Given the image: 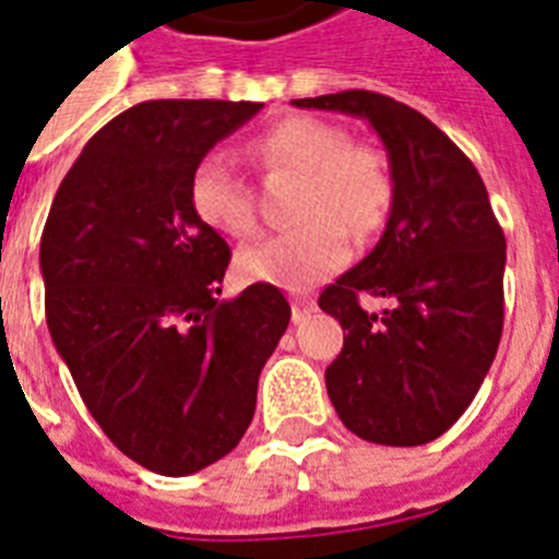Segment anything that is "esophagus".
Listing matches in <instances>:
<instances>
[{
    "label": "esophagus",
    "mask_w": 559,
    "mask_h": 559,
    "mask_svg": "<svg viewBox=\"0 0 559 559\" xmlns=\"http://www.w3.org/2000/svg\"><path fill=\"white\" fill-rule=\"evenodd\" d=\"M313 313V301L307 296L293 298V322H305L307 316Z\"/></svg>",
    "instance_id": "1"
}]
</instances>
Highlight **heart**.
<instances>
[{"label": "heart", "mask_w": 559, "mask_h": 559, "mask_svg": "<svg viewBox=\"0 0 559 559\" xmlns=\"http://www.w3.org/2000/svg\"><path fill=\"white\" fill-rule=\"evenodd\" d=\"M249 151L263 168L301 174L296 217L301 223L240 249L237 272L246 281L305 289L336 272L350 254V235H377L397 197L389 156L350 142L342 124L316 116H287L254 135ZM188 202L202 226L226 237H252L258 228L252 188L235 165L211 153L197 162Z\"/></svg>", "instance_id": "b5f03b06"}]
</instances>
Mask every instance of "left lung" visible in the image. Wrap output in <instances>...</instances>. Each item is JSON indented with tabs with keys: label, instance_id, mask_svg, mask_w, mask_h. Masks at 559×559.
Here are the masks:
<instances>
[{
	"label": "left lung",
	"instance_id": "obj_1",
	"mask_svg": "<svg viewBox=\"0 0 559 559\" xmlns=\"http://www.w3.org/2000/svg\"><path fill=\"white\" fill-rule=\"evenodd\" d=\"M293 104L366 118L397 182L380 243L319 296L348 331L324 371L328 397L362 441H435L473 403L502 340L504 231L485 182L450 135L389 95L345 90ZM362 295L390 307L368 314Z\"/></svg>",
	"mask_w": 559,
	"mask_h": 559
}]
</instances>
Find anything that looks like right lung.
Returning a JSON list of instances; mask_svg holds the SVG:
<instances>
[{"label":"right lung","instance_id":"obj_1","mask_svg":"<svg viewBox=\"0 0 559 559\" xmlns=\"http://www.w3.org/2000/svg\"><path fill=\"white\" fill-rule=\"evenodd\" d=\"M261 107L124 109L86 142L43 228L57 354L109 441L159 476L197 473L240 443L293 316L272 284L219 298L231 249L188 202L197 162Z\"/></svg>","mask_w":559,"mask_h":559}]
</instances>
